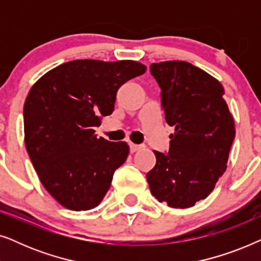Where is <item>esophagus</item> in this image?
I'll use <instances>...</instances> for the list:
<instances>
[{"mask_svg":"<svg viewBox=\"0 0 261 261\" xmlns=\"http://www.w3.org/2000/svg\"><path fill=\"white\" fill-rule=\"evenodd\" d=\"M142 148V146H140V145H135V144H129V149H130V152L132 153H134V152H137V151H139V149H141Z\"/></svg>","mask_w":261,"mask_h":261,"instance_id":"34e87169","label":"esophagus"}]
</instances>
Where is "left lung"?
<instances>
[{
    "label": "left lung",
    "mask_w": 261,
    "mask_h": 261,
    "mask_svg": "<svg viewBox=\"0 0 261 261\" xmlns=\"http://www.w3.org/2000/svg\"><path fill=\"white\" fill-rule=\"evenodd\" d=\"M169 126L170 147L153 151L156 163L146 174L152 195L172 208H189L208 197L227 169L235 126L219 81L187 62L152 64Z\"/></svg>",
    "instance_id": "1"
}]
</instances>
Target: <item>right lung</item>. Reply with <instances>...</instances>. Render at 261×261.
I'll list each match as a JSON object with an SVG mask.
<instances>
[{"mask_svg":"<svg viewBox=\"0 0 261 261\" xmlns=\"http://www.w3.org/2000/svg\"><path fill=\"white\" fill-rule=\"evenodd\" d=\"M145 71L133 60H72L32 87L23 107L24 144L41 184L65 208L98 205L126 162V142L98 139L94 127L113 113L121 85Z\"/></svg>","mask_w":261,"mask_h":261,"instance_id":"right-lung-1","label":"right lung"}]
</instances>
